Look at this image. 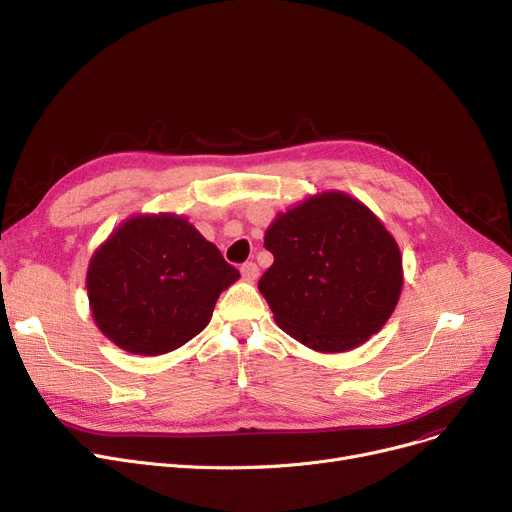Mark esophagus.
<instances>
[{"label": "esophagus", "mask_w": 512, "mask_h": 512, "mask_svg": "<svg viewBox=\"0 0 512 512\" xmlns=\"http://www.w3.org/2000/svg\"><path fill=\"white\" fill-rule=\"evenodd\" d=\"M240 274H242V278L247 280V282H255V280H257V276H259V268H257V263H253V261L244 263L242 268H240Z\"/></svg>", "instance_id": "1"}]
</instances>
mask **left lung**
<instances>
[{
    "mask_svg": "<svg viewBox=\"0 0 512 512\" xmlns=\"http://www.w3.org/2000/svg\"><path fill=\"white\" fill-rule=\"evenodd\" d=\"M274 263L259 291L276 324L320 353L360 347L402 295V253L358 198L326 190L278 213L265 230Z\"/></svg>",
    "mask_w": 512,
    "mask_h": 512,
    "instance_id": "1",
    "label": "left lung"
}]
</instances>
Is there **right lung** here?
<instances>
[{
	"label": "right lung",
	"instance_id": "add662e5",
	"mask_svg": "<svg viewBox=\"0 0 512 512\" xmlns=\"http://www.w3.org/2000/svg\"><path fill=\"white\" fill-rule=\"evenodd\" d=\"M240 272L175 213L133 215L87 265V299L102 335L127 353L161 355L211 322Z\"/></svg>",
	"mask_w": 512,
	"mask_h": 512
}]
</instances>
